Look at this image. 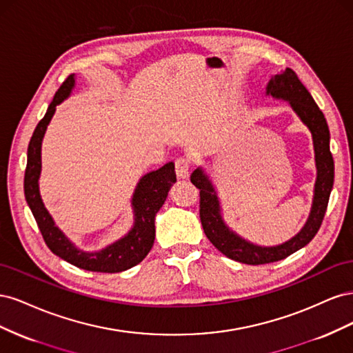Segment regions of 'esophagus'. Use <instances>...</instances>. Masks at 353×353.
I'll return each instance as SVG.
<instances>
[{
  "instance_id": "obj_1",
  "label": "esophagus",
  "mask_w": 353,
  "mask_h": 353,
  "mask_svg": "<svg viewBox=\"0 0 353 353\" xmlns=\"http://www.w3.org/2000/svg\"><path fill=\"white\" fill-rule=\"evenodd\" d=\"M175 170H176V176L184 179L188 178L190 175V160L187 157H178L175 160Z\"/></svg>"
}]
</instances>
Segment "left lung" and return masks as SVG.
<instances>
[{"mask_svg":"<svg viewBox=\"0 0 353 353\" xmlns=\"http://www.w3.org/2000/svg\"><path fill=\"white\" fill-rule=\"evenodd\" d=\"M266 95L284 100L312 135L316 181L309 216L294 237L276 245H258L240 237L222 218L221 201L210 176L203 168L191 174V183L200 190V221L206 237L227 258L248 265H262L281 261L311 241L321 227L330 193L334 183V160L330 152V130L324 113L319 110L305 85L292 69L275 74L266 85Z\"/></svg>","mask_w":353,"mask_h":353,"instance_id":"left-lung-1","label":"left lung"}]
</instances>
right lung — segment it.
Returning <instances> with one entry per match:
<instances>
[{"label": "right lung", "instance_id": "right-lung-1", "mask_svg": "<svg viewBox=\"0 0 353 353\" xmlns=\"http://www.w3.org/2000/svg\"><path fill=\"white\" fill-rule=\"evenodd\" d=\"M74 74L61 83L54 99L50 103L46 116L37 125L28 147V163L25 170V197L28 206L32 210L39 231L44 237L48 249L81 270L94 272H122L140 263L148 252L152 250L156 228L154 218L159 209L163 206L168 193L172 184H175V165L169 162L157 170L145 174L134 190L131 206L134 212V225L125 236L97 252H85L78 249L63 231L56 227V222L44 206L39 193V175H41V145L47 126L56 108L65 101L74 88Z\"/></svg>", "mask_w": 353, "mask_h": 353}]
</instances>
